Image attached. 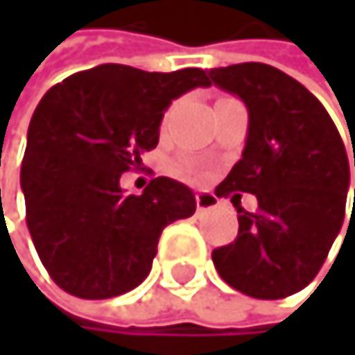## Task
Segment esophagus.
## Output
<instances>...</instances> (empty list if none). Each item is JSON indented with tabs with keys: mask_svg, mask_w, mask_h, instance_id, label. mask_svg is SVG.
Listing matches in <instances>:
<instances>
[{
	"mask_svg": "<svg viewBox=\"0 0 355 355\" xmlns=\"http://www.w3.org/2000/svg\"><path fill=\"white\" fill-rule=\"evenodd\" d=\"M196 209H198V213L217 209V198L213 193H198L196 196Z\"/></svg>",
	"mask_w": 355,
	"mask_h": 355,
	"instance_id": "esophagus-1",
	"label": "esophagus"
}]
</instances>
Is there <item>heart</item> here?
Wrapping results in <instances>:
<instances>
[{
    "label": "heart",
    "instance_id": "obj_1",
    "mask_svg": "<svg viewBox=\"0 0 355 355\" xmlns=\"http://www.w3.org/2000/svg\"><path fill=\"white\" fill-rule=\"evenodd\" d=\"M179 172H181V174H185V176H196V174H198L193 166H181V168H179Z\"/></svg>",
    "mask_w": 355,
    "mask_h": 355
}]
</instances>
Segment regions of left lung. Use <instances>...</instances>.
<instances>
[{"mask_svg":"<svg viewBox=\"0 0 355 355\" xmlns=\"http://www.w3.org/2000/svg\"><path fill=\"white\" fill-rule=\"evenodd\" d=\"M209 76L249 110L243 157L215 196L258 198V211L247 214L234 193L239 236L213 251V264L230 288L251 298H288L315 279L343 225L345 144L315 95L272 65L236 63Z\"/></svg>","mask_w":355,"mask_h":355,"instance_id":"left-lung-1","label":"left lung"}]
</instances>
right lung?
Listing matches in <instances>:
<instances>
[{
	"label": "right lung",
	"instance_id": "obj_1",
	"mask_svg": "<svg viewBox=\"0 0 355 355\" xmlns=\"http://www.w3.org/2000/svg\"><path fill=\"white\" fill-rule=\"evenodd\" d=\"M211 80L200 67L144 72L104 63L51 87L27 132L21 166L27 227L51 279L72 296H121L151 272L162 230L191 217L196 198L157 176L125 196L121 174L159 142L164 110Z\"/></svg>",
	"mask_w": 355,
	"mask_h": 355
}]
</instances>
